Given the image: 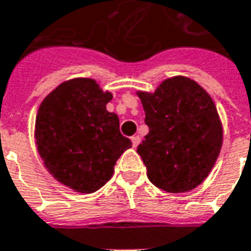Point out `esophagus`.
Returning a JSON list of instances; mask_svg holds the SVG:
<instances>
[{
	"label": "esophagus",
	"mask_w": 251,
	"mask_h": 251,
	"mask_svg": "<svg viewBox=\"0 0 251 251\" xmlns=\"http://www.w3.org/2000/svg\"><path fill=\"white\" fill-rule=\"evenodd\" d=\"M140 141H141V138L138 136H134V137H131V142H133V147L137 148L138 147V144H140Z\"/></svg>",
	"instance_id": "34e87169"
}]
</instances>
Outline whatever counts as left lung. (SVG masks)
<instances>
[{"instance_id": "8db88e82", "label": "left lung", "mask_w": 251, "mask_h": 251, "mask_svg": "<svg viewBox=\"0 0 251 251\" xmlns=\"http://www.w3.org/2000/svg\"><path fill=\"white\" fill-rule=\"evenodd\" d=\"M138 97L149 133L137 153L149 180L172 194L196 188L214 167L223 140L211 97L184 76L167 79L153 94Z\"/></svg>"}]
</instances>
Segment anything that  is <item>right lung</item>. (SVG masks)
Instances as JSON below:
<instances>
[{"instance_id": "obj_1", "label": "right lung", "mask_w": 251, "mask_h": 251, "mask_svg": "<svg viewBox=\"0 0 251 251\" xmlns=\"http://www.w3.org/2000/svg\"><path fill=\"white\" fill-rule=\"evenodd\" d=\"M113 98L93 79L62 83L41 103L36 144L52 176L82 194L109 181L114 165L131 141L120 131L118 115L106 104Z\"/></svg>"}]
</instances>
